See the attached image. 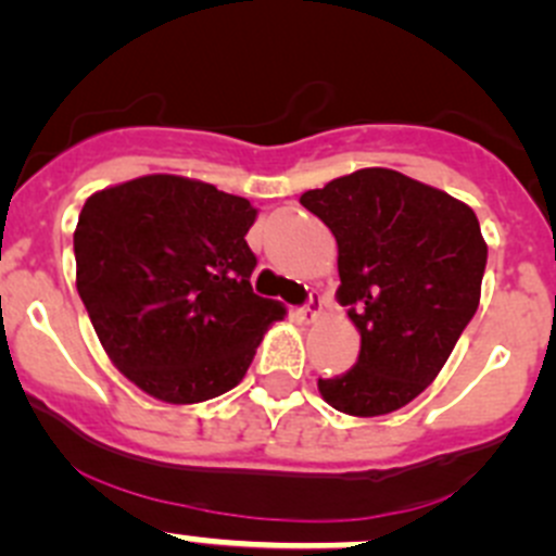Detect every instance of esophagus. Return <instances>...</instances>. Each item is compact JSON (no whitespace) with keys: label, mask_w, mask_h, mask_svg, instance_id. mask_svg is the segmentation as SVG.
Wrapping results in <instances>:
<instances>
[{"label":"esophagus","mask_w":556,"mask_h":556,"mask_svg":"<svg viewBox=\"0 0 556 556\" xmlns=\"http://www.w3.org/2000/svg\"><path fill=\"white\" fill-rule=\"evenodd\" d=\"M318 316H321V296L318 294H311L305 305L296 307V318H300L302 324H313Z\"/></svg>","instance_id":"34e87169"}]
</instances>
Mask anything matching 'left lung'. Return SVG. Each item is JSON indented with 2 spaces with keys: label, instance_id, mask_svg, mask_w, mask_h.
<instances>
[{
  "label": "left lung",
  "instance_id": "1",
  "mask_svg": "<svg viewBox=\"0 0 556 556\" xmlns=\"http://www.w3.org/2000/svg\"><path fill=\"white\" fill-rule=\"evenodd\" d=\"M302 205L338 240V302L362 334L351 370L318 392L351 416L419 397L476 316L486 243L465 202L397 169L367 167L305 191Z\"/></svg>",
  "mask_w": 556,
  "mask_h": 556
}]
</instances>
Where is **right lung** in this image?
<instances>
[{"instance_id": "1", "label": "right lung", "mask_w": 556, "mask_h": 556, "mask_svg": "<svg viewBox=\"0 0 556 556\" xmlns=\"http://www.w3.org/2000/svg\"><path fill=\"white\" fill-rule=\"evenodd\" d=\"M256 207L216 186L146 175L97 191L75 229L78 294L104 351L164 403L243 381L283 307L254 294L245 243Z\"/></svg>"}]
</instances>
